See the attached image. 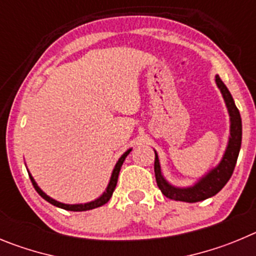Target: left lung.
I'll return each mask as SVG.
<instances>
[{"mask_svg":"<svg viewBox=\"0 0 256 256\" xmlns=\"http://www.w3.org/2000/svg\"><path fill=\"white\" fill-rule=\"evenodd\" d=\"M218 88L222 92V96L224 98V102L227 108H228V114L231 116V136H230L228 146L226 150L223 160L216 167L212 170L206 177H202L196 185L192 188H174L163 178L162 172H160V166L158 156L156 153V160H154V172H156V185L160 188L162 194L166 198L177 202H196L206 200L208 198L214 196V195L220 192L224 185L228 182L234 174V166L237 162V156L240 153L241 148V139H242V122H241L240 112L237 110L236 104L234 102L231 93L224 85V82L220 80V78L216 76Z\"/></svg>","mask_w":256,"mask_h":256,"instance_id":"left-lung-1","label":"left lung"}]
</instances>
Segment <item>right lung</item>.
<instances>
[{"mask_svg": "<svg viewBox=\"0 0 256 256\" xmlns=\"http://www.w3.org/2000/svg\"><path fill=\"white\" fill-rule=\"evenodd\" d=\"M131 152V149H128L126 153H124V156H121L118 160V162L116 163V166H114V172H112V176H111V181H110V184H108V188L107 190H106L104 194L102 195V196L100 198V199L94 200V202H86V204H75V206H70V204H62V202H56V200L50 199V196H47V195L43 192L40 188H38V185L36 184V181H34L33 177L29 174V177H30V181L32 184H33L34 188L36 190V192H38L40 196L43 198L44 200H47L48 202H50L52 206H58V208H62V209H66V210H72V212H84V210H90V209H94V208H98V206H104L106 202H108V200L111 199L112 194H114V188H116V185H117V178H118V174H120V170H121V166H122L124 160H125L126 156H128V153Z\"/></svg>", "mask_w": 256, "mask_h": 256, "instance_id": "right-lung-1", "label": "right lung"}]
</instances>
